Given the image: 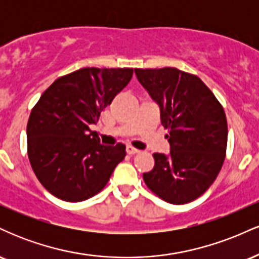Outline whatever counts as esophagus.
Instances as JSON below:
<instances>
[{"label": "esophagus", "instance_id": "34e87169", "mask_svg": "<svg viewBox=\"0 0 259 259\" xmlns=\"http://www.w3.org/2000/svg\"><path fill=\"white\" fill-rule=\"evenodd\" d=\"M126 152H127V154H136V153H139L140 151L136 150V148H134L133 146H126Z\"/></svg>", "mask_w": 259, "mask_h": 259}]
</instances>
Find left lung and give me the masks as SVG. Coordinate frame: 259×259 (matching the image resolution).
Returning a JSON list of instances; mask_svg holds the SVG:
<instances>
[{
    "label": "left lung",
    "mask_w": 259,
    "mask_h": 259,
    "mask_svg": "<svg viewBox=\"0 0 259 259\" xmlns=\"http://www.w3.org/2000/svg\"><path fill=\"white\" fill-rule=\"evenodd\" d=\"M136 78L159 107L170 152L154 153L144 173L151 191L165 202L184 204L206 192L225 159L228 124L224 109L198 76L177 68L135 69Z\"/></svg>",
    "instance_id": "8db88e82"
}]
</instances>
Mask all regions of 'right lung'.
<instances>
[{
  "instance_id": "obj_1",
  "label": "right lung",
  "mask_w": 259,
  "mask_h": 259,
  "mask_svg": "<svg viewBox=\"0 0 259 259\" xmlns=\"http://www.w3.org/2000/svg\"><path fill=\"white\" fill-rule=\"evenodd\" d=\"M133 73V68H81L56 80L32 108L29 160L38 181L59 200L81 202L99 194L126 156L123 144H100L89 126Z\"/></svg>"
}]
</instances>
